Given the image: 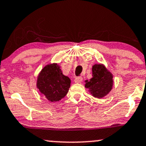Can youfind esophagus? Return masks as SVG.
Segmentation results:
<instances>
[{
    "instance_id": "esophagus-1",
    "label": "esophagus",
    "mask_w": 146,
    "mask_h": 146,
    "mask_svg": "<svg viewBox=\"0 0 146 146\" xmlns=\"http://www.w3.org/2000/svg\"><path fill=\"white\" fill-rule=\"evenodd\" d=\"M82 77H77V78L75 79L74 82L75 84H80L81 82H82Z\"/></svg>"
}]
</instances>
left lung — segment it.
I'll return each mask as SVG.
<instances>
[{
    "mask_svg": "<svg viewBox=\"0 0 146 146\" xmlns=\"http://www.w3.org/2000/svg\"><path fill=\"white\" fill-rule=\"evenodd\" d=\"M92 77L85 81V88L96 98H103L111 91L113 86V75L103 64L92 66Z\"/></svg>",
    "mask_w": 146,
    "mask_h": 146,
    "instance_id": "1",
    "label": "left lung"
}]
</instances>
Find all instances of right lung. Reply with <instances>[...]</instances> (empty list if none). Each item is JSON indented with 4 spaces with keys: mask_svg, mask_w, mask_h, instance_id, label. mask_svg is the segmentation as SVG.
Masks as SVG:
<instances>
[{
    "mask_svg": "<svg viewBox=\"0 0 146 146\" xmlns=\"http://www.w3.org/2000/svg\"><path fill=\"white\" fill-rule=\"evenodd\" d=\"M70 86L71 79L62 74L60 66L55 62L44 66L37 77V88L52 102L63 98L69 92Z\"/></svg>",
    "mask_w": 146,
    "mask_h": 146,
    "instance_id": "obj_1",
    "label": "right lung"
}]
</instances>
